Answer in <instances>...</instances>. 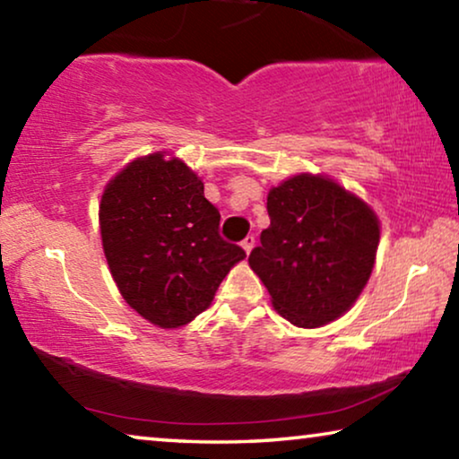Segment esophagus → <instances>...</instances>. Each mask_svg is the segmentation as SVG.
<instances>
[{
  "label": "esophagus",
  "instance_id": "obj_1",
  "mask_svg": "<svg viewBox=\"0 0 459 459\" xmlns=\"http://www.w3.org/2000/svg\"><path fill=\"white\" fill-rule=\"evenodd\" d=\"M254 245H255V237L254 235H249V237H245L243 241H241V247L245 249V254H251V249H254Z\"/></svg>",
  "mask_w": 459,
  "mask_h": 459
}]
</instances>
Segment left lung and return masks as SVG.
<instances>
[{
	"label": "left lung",
	"mask_w": 459,
	"mask_h": 459,
	"mask_svg": "<svg viewBox=\"0 0 459 459\" xmlns=\"http://www.w3.org/2000/svg\"><path fill=\"white\" fill-rule=\"evenodd\" d=\"M270 227L249 266L291 325L318 328L350 309L370 279L380 222L364 199L325 174L301 172L268 191Z\"/></svg>",
	"instance_id": "obj_1"
}]
</instances>
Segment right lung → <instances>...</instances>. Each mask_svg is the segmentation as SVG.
Masks as SVG:
<instances>
[{"mask_svg":"<svg viewBox=\"0 0 459 459\" xmlns=\"http://www.w3.org/2000/svg\"><path fill=\"white\" fill-rule=\"evenodd\" d=\"M221 214L204 183L166 152L128 162L103 189L101 245L120 295L160 328H178L210 307L245 257L218 235Z\"/></svg>","mask_w":459,"mask_h":459,"instance_id":"right-lung-1","label":"right lung"}]
</instances>
